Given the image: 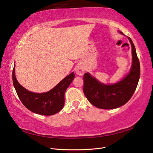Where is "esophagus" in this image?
Masks as SVG:
<instances>
[{"label": "esophagus", "mask_w": 153, "mask_h": 153, "mask_svg": "<svg viewBox=\"0 0 153 153\" xmlns=\"http://www.w3.org/2000/svg\"><path fill=\"white\" fill-rule=\"evenodd\" d=\"M75 73L78 75L82 76L85 73V68L82 65L78 66L75 69Z\"/></svg>", "instance_id": "1"}]
</instances>
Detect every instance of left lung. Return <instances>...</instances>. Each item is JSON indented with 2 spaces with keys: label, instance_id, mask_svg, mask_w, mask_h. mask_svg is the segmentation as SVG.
Masks as SVG:
<instances>
[{
  "label": "left lung",
  "instance_id": "1",
  "mask_svg": "<svg viewBox=\"0 0 153 153\" xmlns=\"http://www.w3.org/2000/svg\"><path fill=\"white\" fill-rule=\"evenodd\" d=\"M122 35V32L119 31ZM131 45L132 64L129 72L115 84L101 83L89 73L84 75V92L87 99L96 107L114 109L120 107L130 100L138 85L140 76L139 60L132 40L128 38Z\"/></svg>",
  "mask_w": 153,
  "mask_h": 153
}]
</instances>
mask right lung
Returning <instances> with one entry per match:
<instances>
[{"instance_id": "1", "label": "right lung", "mask_w": 153, "mask_h": 153, "mask_svg": "<svg viewBox=\"0 0 153 153\" xmlns=\"http://www.w3.org/2000/svg\"><path fill=\"white\" fill-rule=\"evenodd\" d=\"M15 66L13 70V85L18 98L27 109L32 112L43 115H54L62 110L64 105V93L75 78L73 72L49 91L36 93L26 89L18 83L15 76Z\"/></svg>"}]
</instances>
